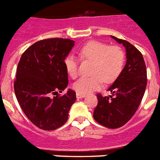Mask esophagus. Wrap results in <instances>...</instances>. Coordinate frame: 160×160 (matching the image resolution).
I'll return each instance as SVG.
<instances>
[{
	"instance_id": "esophagus-1",
	"label": "esophagus",
	"mask_w": 160,
	"mask_h": 160,
	"mask_svg": "<svg viewBox=\"0 0 160 160\" xmlns=\"http://www.w3.org/2000/svg\"><path fill=\"white\" fill-rule=\"evenodd\" d=\"M76 97H77V98H82L86 97V94H80V93H77V94H76Z\"/></svg>"
}]
</instances>
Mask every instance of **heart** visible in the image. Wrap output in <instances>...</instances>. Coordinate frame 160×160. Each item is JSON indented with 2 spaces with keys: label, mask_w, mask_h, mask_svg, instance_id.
<instances>
[{
  "label": "heart",
  "mask_w": 160,
  "mask_h": 160,
  "mask_svg": "<svg viewBox=\"0 0 160 160\" xmlns=\"http://www.w3.org/2000/svg\"><path fill=\"white\" fill-rule=\"evenodd\" d=\"M80 59L90 61L93 64L90 67V77L82 78L73 84L77 93L90 94L101 87L102 80L106 83L114 82L122 72L125 63V54L118 46H108L98 41H91L80 49ZM68 74L72 78L78 75V62L73 55H68L64 60Z\"/></svg>",
  "instance_id": "heart-1"
}]
</instances>
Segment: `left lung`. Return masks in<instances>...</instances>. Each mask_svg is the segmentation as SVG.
<instances>
[{"mask_svg":"<svg viewBox=\"0 0 160 160\" xmlns=\"http://www.w3.org/2000/svg\"><path fill=\"white\" fill-rule=\"evenodd\" d=\"M122 44L127 52V62L116 80L107 90L111 95L98 94L94 111L96 122L106 128H121L132 118L138 108L147 87V69L142 53L128 41L111 36Z\"/></svg>","mask_w":160,"mask_h":160,"instance_id":"obj_1","label":"left lung"}]
</instances>
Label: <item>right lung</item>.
Returning <instances> with one entry per match:
<instances>
[{"mask_svg":"<svg viewBox=\"0 0 160 160\" xmlns=\"http://www.w3.org/2000/svg\"><path fill=\"white\" fill-rule=\"evenodd\" d=\"M74 41L49 38L35 42L22 55L17 69L14 91L20 107L40 129L53 131L67 121L76 93L69 90L64 60ZM53 95L55 96L52 97Z\"/></svg>","mask_w":160,"mask_h":160,"instance_id":"add662e5","label":"right lung"}]
</instances>
